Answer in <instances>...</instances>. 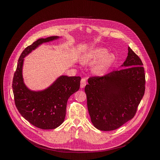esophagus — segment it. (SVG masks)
I'll return each mask as SVG.
<instances>
[{"mask_svg": "<svg viewBox=\"0 0 160 160\" xmlns=\"http://www.w3.org/2000/svg\"><path fill=\"white\" fill-rule=\"evenodd\" d=\"M85 85H86V80H85V79H84V78H82L81 79V88L82 89V88H83L85 86Z\"/></svg>", "mask_w": 160, "mask_h": 160, "instance_id": "esophagus-1", "label": "esophagus"}]
</instances>
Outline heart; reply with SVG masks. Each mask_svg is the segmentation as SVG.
<instances>
[{
    "label": "heart",
    "mask_w": 160,
    "mask_h": 160,
    "mask_svg": "<svg viewBox=\"0 0 160 160\" xmlns=\"http://www.w3.org/2000/svg\"><path fill=\"white\" fill-rule=\"evenodd\" d=\"M108 54V51L107 49H103V48H98V49H95L88 53L83 57V62L85 64L92 65L96 63L97 62L103 58L104 59L101 61L100 63L97 65L93 69L95 73L102 75L114 60L113 55H109L107 56Z\"/></svg>",
    "instance_id": "1"
}]
</instances>
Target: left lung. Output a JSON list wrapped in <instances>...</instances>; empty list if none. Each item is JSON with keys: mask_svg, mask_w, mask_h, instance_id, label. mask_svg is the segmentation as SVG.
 Returning a JSON list of instances; mask_svg holds the SVG:
<instances>
[{"mask_svg": "<svg viewBox=\"0 0 160 160\" xmlns=\"http://www.w3.org/2000/svg\"><path fill=\"white\" fill-rule=\"evenodd\" d=\"M122 67L103 76L91 77L85 91L92 123L112 131L132 119L145 93L146 76L142 60L130 47Z\"/></svg>", "mask_w": 160, "mask_h": 160, "instance_id": "8db88e82", "label": "left lung"}]
</instances>
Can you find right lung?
<instances>
[{
  "instance_id": "obj_1",
  "label": "right lung",
  "mask_w": 160,
  "mask_h": 160,
  "mask_svg": "<svg viewBox=\"0 0 160 160\" xmlns=\"http://www.w3.org/2000/svg\"><path fill=\"white\" fill-rule=\"evenodd\" d=\"M57 38V36L39 38L26 47L19 57L12 80L14 103L18 112L34 126L42 129H55L62 124L65 118L67 101L80 87L79 76L62 75L50 87L41 91L28 89L24 83V58L42 43Z\"/></svg>"
}]
</instances>
